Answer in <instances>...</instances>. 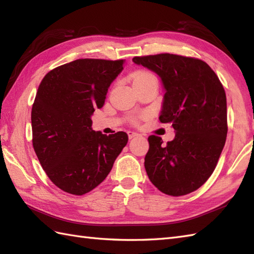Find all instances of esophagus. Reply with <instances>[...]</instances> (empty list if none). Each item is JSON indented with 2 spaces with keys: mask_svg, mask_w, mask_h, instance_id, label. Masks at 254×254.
<instances>
[{
  "mask_svg": "<svg viewBox=\"0 0 254 254\" xmlns=\"http://www.w3.org/2000/svg\"><path fill=\"white\" fill-rule=\"evenodd\" d=\"M127 135H128V138H134V137L138 136L139 134L136 133V132H133V131H128V132H127Z\"/></svg>",
  "mask_w": 254,
  "mask_h": 254,
  "instance_id": "1",
  "label": "esophagus"
}]
</instances>
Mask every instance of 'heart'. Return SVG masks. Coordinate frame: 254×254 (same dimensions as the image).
<instances>
[{
  "mask_svg": "<svg viewBox=\"0 0 254 254\" xmlns=\"http://www.w3.org/2000/svg\"><path fill=\"white\" fill-rule=\"evenodd\" d=\"M144 79H156V77L152 73H148V72H137L134 74V82H137V80H144ZM134 123H136V120H133Z\"/></svg>",
  "mask_w": 254,
  "mask_h": 254,
  "instance_id": "obj_1",
  "label": "heart"
}]
</instances>
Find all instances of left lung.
<instances>
[{
	"instance_id": "8db88e82",
	"label": "left lung",
	"mask_w": 254,
	"mask_h": 254,
	"mask_svg": "<svg viewBox=\"0 0 254 254\" xmlns=\"http://www.w3.org/2000/svg\"><path fill=\"white\" fill-rule=\"evenodd\" d=\"M133 62L160 77L165 95L159 120L176 131L167 145L159 136L148 137L147 176L163 193L186 195L206 182L225 146V89L208 64L195 58L160 53L135 57Z\"/></svg>"
}]
</instances>
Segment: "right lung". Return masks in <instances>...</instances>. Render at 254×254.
Here are the masks:
<instances>
[{
    "mask_svg": "<svg viewBox=\"0 0 254 254\" xmlns=\"http://www.w3.org/2000/svg\"><path fill=\"white\" fill-rule=\"evenodd\" d=\"M124 60L78 59L48 73L31 109L32 146L49 179L64 192L83 195L106 179L127 143L126 132L91 128L95 109Z\"/></svg>",
    "mask_w": 254,
    "mask_h": 254,
    "instance_id": "1",
    "label": "right lung"
}]
</instances>
